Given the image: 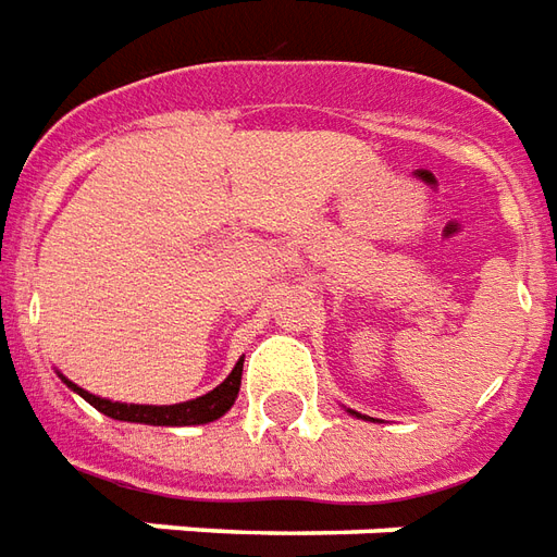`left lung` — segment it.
I'll return each mask as SVG.
<instances>
[{"mask_svg": "<svg viewBox=\"0 0 557 557\" xmlns=\"http://www.w3.org/2000/svg\"><path fill=\"white\" fill-rule=\"evenodd\" d=\"M346 411H349V414H355V418H361V414H358V411H351V409H346Z\"/></svg>", "mask_w": 557, "mask_h": 557, "instance_id": "8db88e82", "label": "left lung"}]
</instances>
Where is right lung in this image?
<instances>
[{
	"instance_id": "obj_1",
	"label": "right lung",
	"mask_w": 557,
	"mask_h": 557,
	"mask_svg": "<svg viewBox=\"0 0 557 557\" xmlns=\"http://www.w3.org/2000/svg\"><path fill=\"white\" fill-rule=\"evenodd\" d=\"M242 370H244V358L235 363L223 382H220L214 391H208L202 397L187 399V403H175V406H137V403H113L107 397H95L89 394L86 387L74 385L71 379L59 373V379L65 382L74 394L86 399L89 406L107 414L113 420H127V423H148V426H196V423H211V420L223 418L226 411L235 406L238 399V391H242Z\"/></svg>"
}]
</instances>
